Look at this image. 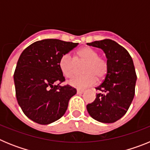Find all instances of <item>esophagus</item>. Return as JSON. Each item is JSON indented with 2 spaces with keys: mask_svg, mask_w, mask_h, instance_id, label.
<instances>
[{
  "mask_svg": "<svg viewBox=\"0 0 150 150\" xmlns=\"http://www.w3.org/2000/svg\"><path fill=\"white\" fill-rule=\"evenodd\" d=\"M84 90H79L78 89L77 91H76V92H77V94H79V95H80V94H83V92H84Z\"/></svg>",
  "mask_w": 150,
  "mask_h": 150,
  "instance_id": "34e87169",
  "label": "esophagus"
}]
</instances>
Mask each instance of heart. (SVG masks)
Listing matches in <instances>:
<instances>
[{
  "label": "heart",
  "instance_id": "1",
  "mask_svg": "<svg viewBox=\"0 0 150 150\" xmlns=\"http://www.w3.org/2000/svg\"><path fill=\"white\" fill-rule=\"evenodd\" d=\"M85 63L81 76L74 77L69 84L77 88H84L93 86L97 81L104 79L108 73V62L99 56L98 51L86 46L76 51L74 58L70 54H64L59 59V67L64 76L71 78L76 71V64Z\"/></svg>",
  "mask_w": 150,
  "mask_h": 150
}]
</instances>
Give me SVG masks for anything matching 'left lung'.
I'll return each mask as SVG.
<instances>
[{
	"mask_svg": "<svg viewBox=\"0 0 150 150\" xmlns=\"http://www.w3.org/2000/svg\"><path fill=\"white\" fill-rule=\"evenodd\" d=\"M87 45L101 49L108 62V73L103 83L95 88L98 93L86 106L87 110L97 121L115 122L126 113L134 97L137 75L133 60L124 47L112 40Z\"/></svg>",
	"mask_w": 150,
	"mask_h": 150,
	"instance_id": "left-lung-1",
	"label": "left lung"
}]
</instances>
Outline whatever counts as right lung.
I'll use <instances>...</instances> for the list:
<instances>
[{
  "label": "right lung",
  "mask_w": 150,
  "mask_h": 150,
  "mask_svg": "<svg viewBox=\"0 0 150 150\" xmlns=\"http://www.w3.org/2000/svg\"><path fill=\"white\" fill-rule=\"evenodd\" d=\"M78 43L57 39L37 41L21 54L14 72L16 95L28 118L40 125L59 120L67 109L76 88L66 85L59 67L62 55L68 53Z\"/></svg>",
  "instance_id": "obj_1"
}]
</instances>
